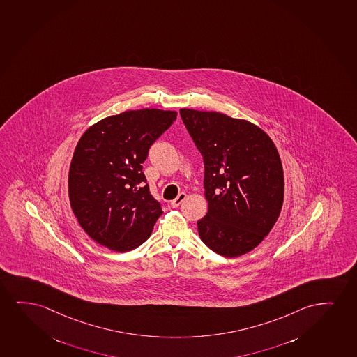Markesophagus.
I'll use <instances>...</instances> for the list:
<instances>
[{
	"label": "esophagus",
	"instance_id": "1",
	"mask_svg": "<svg viewBox=\"0 0 357 357\" xmlns=\"http://www.w3.org/2000/svg\"><path fill=\"white\" fill-rule=\"evenodd\" d=\"M186 199V194L185 192H181V194L178 195L176 196V199H173L171 202V206L173 207V208H176V207H179L181 206V202L184 201V199Z\"/></svg>",
	"mask_w": 357,
	"mask_h": 357
}]
</instances>
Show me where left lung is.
Here are the masks:
<instances>
[{
	"label": "left lung",
	"instance_id": "1",
	"mask_svg": "<svg viewBox=\"0 0 357 357\" xmlns=\"http://www.w3.org/2000/svg\"><path fill=\"white\" fill-rule=\"evenodd\" d=\"M181 120L204 158L208 211L197 222L204 245L234 258L264 240L284 195L282 163L264 130L214 112L181 109Z\"/></svg>",
	"mask_w": 357,
	"mask_h": 357
}]
</instances>
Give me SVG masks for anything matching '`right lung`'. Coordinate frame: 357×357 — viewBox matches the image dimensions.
<instances>
[{
  "instance_id": "1",
  "label": "right lung",
  "mask_w": 357,
  "mask_h": 357,
  "mask_svg": "<svg viewBox=\"0 0 357 357\" xmlns=\"http://www.w3.org/2000/svg\"><path fill=\"white\" fill-rule=\"evenodd\" d=\"M176 119V112L132 110L99 121L81 137L70 165V204L99 245L128 252L151 235L162 207L142 165Z\"/></svg>"
}]
</instances>
